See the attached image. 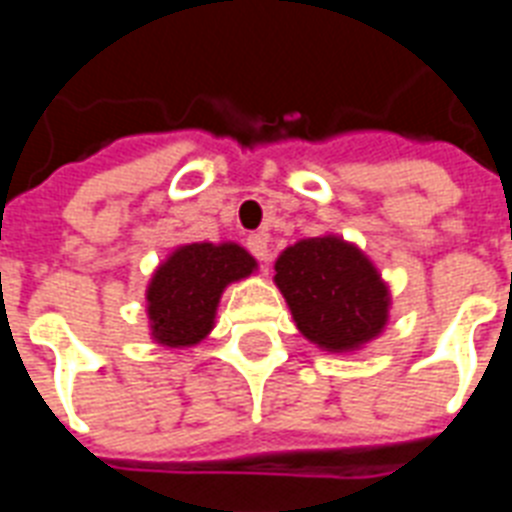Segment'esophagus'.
<instances>
[{"instance_id":"esophagus-1","label":"esophagus","mask_w":512,"mask_h":512,"mask_svg":"<svg viewBox=\"0 0 512 512\" xmlns=\"http://www.w3.org/2000/svg\"><path fill=\"white\" fill-rule=\"evenodd\" d=\"M247 249L260 260V263L268 265V260H271V247H268V236H265V233H249Z\"/></svg>"}]
</instances>
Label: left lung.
Here are the masks:
<instances>
[{
    "label": "left lung",
    "instance_id": "8db88e82",
    "mask_svg": "<svg viewBox=\"0 0 512 512\" xmlns=\"http://www.w3.org/2000/svg\"><path fill=\"white\" fill-rule=\"evenodd\" d=\"M276 287L297 329L327 350H356L388 321V287L353 244L337 236L297 241L276 260Z\"/></svg>",
    "mask_w": 512,
    "mask_h": 512
}]
</instances>
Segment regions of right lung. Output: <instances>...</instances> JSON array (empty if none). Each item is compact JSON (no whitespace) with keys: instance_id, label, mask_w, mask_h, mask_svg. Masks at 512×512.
<instances>
[{"instance_id":"right-lung-1","label":"right lung","mask_w":512,"mask_h":512,"mask_svg":"<svg viewBox=\"0 0 512 512\" xmlns=\"http://www.w3.org/2000/svg\"><path fill=\"white\" fill-rule=\"evenodd\" d=\"M252 271L255 257L239 244H188L175 249L148 287L151 335L170 348L196 345L212 329L223 289Z\"/></svg>"}]
</instances>
